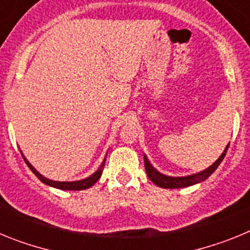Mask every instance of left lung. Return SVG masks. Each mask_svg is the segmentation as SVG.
Returning <instances> with one entry per match:
<instances>
[{
  "label": "left lung",
  "instance_id": "obj_1",
  "mask_svg": "<svg viewBox=\"0 0 250 250\" xmlns=\"http://www.w3.org/2000/svg\"><path fill=\"white\" fill-rule=\"evenodd\" d=\"M229 144L227 145L225 150L223 151L222 155L219 156V159L214 163L211 167H209L208 169L203 170L200 173L194 174V175H189V176H183V178H171V176H167L160 174L159 171H156L154 167L150 165L149 160L146 159V156H144V165H145V170H146V174L149 176V179L151 180L154 184H156L158 187L164 188V189H178V188H185V187H190V185L196 184V183L204 182L205 179H208L211 174L214 173L216 170V167H219V164L224 159L225 154L228 151Z\"/></svg>",
  "mask_w": 250,
  "mask_h": 250
}]
</instances>
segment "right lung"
Returning <instances> with one entry per match:
<instances>
[{
	"label": "right lung",
	"instance_id": "obj_1",
	"mask_svg": "<svg viewBox=\"0 0 250 250\" xmlns=\"http://www.w3.org/2000/svg\"><path fill=\"white\" fill-rule=\"evenodd\" d=\"M25 159V158H23ZM106 160V159H105ZM105 160L103 161V164H101V167H99L96 171H95L94 174H92L91 176H89V178L83 179V180H79V182H71V183H67V182H54V180H48V179L43 178L41 174H39L36 171V170L32 167V165L28 163L27 160L25 159L26 164H27V167H30L31 171L35 174V175L37 176V178L41 180L42 183H45L46 185H50V187H54V188H57V189H62V190H83V189H87V188L92 187V185L95 184V183L98 182L99 179H100L101 174H103V170H104V167H105Z\"/></svg>",
	"mask_w": 250,
	"mask_h": 250
}]
</instances>
